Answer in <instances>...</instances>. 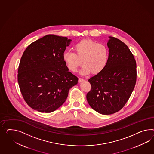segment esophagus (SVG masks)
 <instances>
[{"label":"esophagus","instance_id":"34e87169","mask_svg":"<svg viewBox=\"0 0 154 154\" xmlns=\"http://www.w3.org/2000/svg\"><path fill=\"white\" fill-rule=\"evenodd\" d=\"M84 81H85V79H83L82 78H79V82H83Z\"/></svg>","mask_w":154,"mask_h":154}]
</instances>
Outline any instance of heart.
Here are the masks:
<instances>
[{
	"label": "heart",
	"mask_w": 154,
	"mask_h": 154,
	"mask_svg": "<svg viewBox=\"0 0 154 154\" xmlns=\"http://www.w3.org/2000/svg\"><path fill=\"white\" fill-rule=\"evenodd\" d=\"M73 52L65 51L63 59L69 71L75 72L82 64L80 73L96 75L103 71L109 60V50L103 44L91 40H82L73 47Z\"/></svg>",
	"instance_id": "b5f03b06"
}]
</instances>
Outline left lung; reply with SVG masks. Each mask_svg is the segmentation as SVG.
Listing matches in <instances>:
<instances>
[{"label":"left lung","mask_w":154,"mask_h":154,"mask_svg":"<svg viewBox=\"0 0 154 154\" xmlns=\"http://www.w3.org/2000/svg\"><path fill=\"white\" fill-rule=\"evenodd\" d=\"M109 60L104 70L88 79L91 89L86 95L88 103L96 112L109 115L125 106L136 82V62L128 47L109 36Z\"/></svg>","instance_id":"8db88e82"}]
</instances>
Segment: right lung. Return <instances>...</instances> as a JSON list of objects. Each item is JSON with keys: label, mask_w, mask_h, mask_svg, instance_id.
<instances>
[{"label": "right lung", "mask_w": 154, "mask_h": 154, "mask_svg": "<svg viewBox=\"0 0 154 154\" xmlns=\"http://www.w3.org/2000/svg\"><path fill=\"white\" fill-rule=\"evenodd\" d=\"M72 40L48 35L31 43L21 57L18 82L31 108L51 112L66 101L69 89L79 79L69 72L63 54Z\"/></svg>", "instance_id": "add662e5"}]
</instances>
